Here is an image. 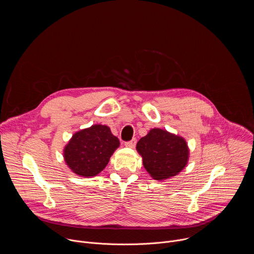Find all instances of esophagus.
I'll list each match as a JSON object with an SVG mask.
<instances>
[{"label": "esophagus", "mask_w": 254, "mask_h": 254, "mask_svg": "<svg viewBox=\"0 0 254 254\" xmlns=\"http://www.w3.org/2000/svg\"><path fill=\"white\" fill-rule=\"evenodd\" d=\"M126 147H128V148H134L135 144H136V139L135 138H132L131 140H128V141H126L125 142Z\"/></svg>", "instance_id": "obj_1"}]
</instances>
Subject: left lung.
I'll list each match as a JSON object with an SVG mask.
<instances>
[{
    "label": "left lung",
    "instance_id": "left-lung-1",
    "mask_svg": "<svg viewBox=\"0 0 254 254\" xmlns=\"http://www.w3.org/2000/svg\"><path fill=\"white\" fill-rule=\"evenodd\" d=\"M136 150L142 157L144 169L156 180L176 176L188 162L189 150L185 139L161 128H154L141 137Z\"/></svg>",
    "mask_w": 254,
    "mask_h": 254
}]
</instances>
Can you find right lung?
<instances>
[{
	"mask_svg": "<svg viewBox=\"0 0 254 254\" xmlns=\"http://www.w3.org/2000/svg\"><path fill=\"white\" fill-rule=\"evenodd\" d=\"M119 146L110 127L95 125L73 134L64 149V159L75 174L93 177L105 168Z\"/></svg>",
	"mask_w": 254,
	"mask_h": 254,
	"instance_id": "obj_1",
	"label": "right lung"
}]
</instances>
